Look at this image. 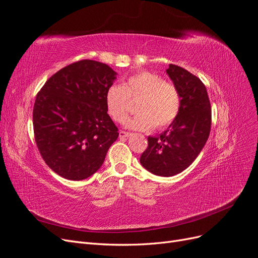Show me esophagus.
I'll use <instances>...</instances> for the list:
<instances>
[{
    "instance_id": "34e87169",
    "label": "esophagus",
    "mask_w": 258,
    "mask_h": 258,
    "mask_svg": "<svg viewBox=\"0 0 258 258\" xmlns=\"http://www.w3.org/2000/svg\"><path fill=\"white\" fill-rule=\"evenodd\" d=\"M132 134L131 132H127V131H119V137L120 138H129Z\"/></svg>"
}]
</instances>
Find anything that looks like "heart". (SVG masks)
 <instances>
[{
	"label": "heart",
	"mask_w": 258,
	"mask_h": 258,
	"mask_svg": "<svg viewBox=\"0 0 258 258\" xmlns=\"http://www.w3.org/2000/svg\"><path fill=\"white\" fill-rule=\"evenodd\" d=\"M137 99L139 113L126 122L131 129L166 128L176 119L181 110V96L172 82L150 71H139L122 85H111L107 88L104 97L106 111L114 121L122 122L130 111L129 100Z\"/></svg>",
	"instance_id": "1"
}]
</instances>
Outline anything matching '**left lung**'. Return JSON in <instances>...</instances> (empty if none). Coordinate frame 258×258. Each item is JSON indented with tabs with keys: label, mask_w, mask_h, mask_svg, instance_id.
<instances>
[{
	"label": "left lung",
	"mask_w": 258,
	"mask_h": 258,
	"mask_svg": "<svg viewBox=\"0 0 258 258\" xmlns=\"http://www.w3.org/2000/svg\"><path fill=\"white\" fill-rule=\"evenodd\" d=\"M167 73L181 96L176 119L159 137H148L141 165L159 176H172L188 168L210 135L211 104L205 84L187 70L170 64Z\"/></svg>",
	"instance_id": "8db88e82"
}]
</instances>
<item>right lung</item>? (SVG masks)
Listing matches in <instances>:
<instances>
[{"instance_id":"add662e5","label":"right lung","mask_w":258,"mask_h":258,"mask_svg":"<svg viewBox=\"0 0 258 258\" xmlns=\"http://www.w3.org/2000/svg\"><path fill=\"white\" fill-rule=\"evenodd\" d=\"M115 79L107 64L85 59L59 70L37 92L35 143L46 165L60 176L71 181L89 177L118 138L104 100Z\"/></svg>"}]
</instances>
